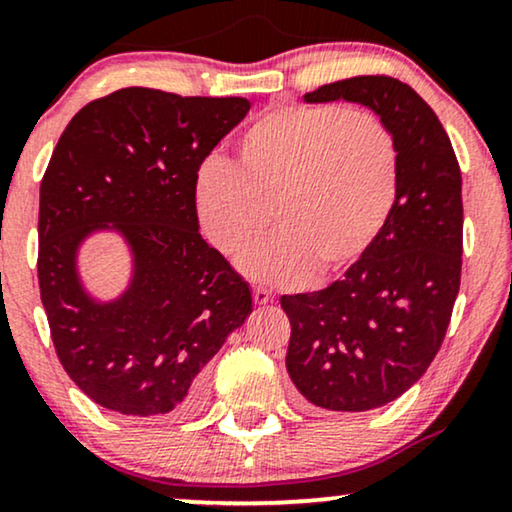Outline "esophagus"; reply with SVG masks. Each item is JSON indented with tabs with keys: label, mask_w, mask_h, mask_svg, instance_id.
Instances as JSON below:
<instances>
[{
	"label": "esophagus",
	"mask_w": 512,
	"mask_h": 512,
	"mask_svg": "<svg viewBox=\"0 0 512 512\" xmlns=\"http://www.w3.org/2000/svg\"><path fill=\"white\" fill-rule=\"evenodd\" d=\"M253 299H255V304H269V301H273L271 292L266 290V287H255V290H253Z\"/></svg>",
	"instance_id": "obj_1"
}]
</instances>
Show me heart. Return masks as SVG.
Instances as JSON below:
<instances>
[{"instance_id": "heart-1", "label": "heart", "mask_w": 512, "mask_h": 512, "mask_svg": "<svg viewBox=\"0 0 512 512\" xmlns=\"http://www.w3.org/2000/svg\"><path fill=\"white\" fill-rule=\"evenodd\" d=\"M239 167L206 160L194 181L201 227L239 255L273 222L276 239L246 257L276 285L352 269L383 234L399 199L401 153L383 118L341 104L276 106L236 143Z\"/></svg>"}]
</instances>
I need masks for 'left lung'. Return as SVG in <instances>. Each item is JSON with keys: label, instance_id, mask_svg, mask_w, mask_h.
<instances>
[{"label": "left lung", "instance_id": "1", "mask_svg": "<svg viewBox=\"0 0 512 512\" xmlns=\"http://www.w3.org/2000/svg\"><path fill=\"white\" fill-rule=\"evenodd\" d=\"M304 99L369 106L399 141V199L369 253L325 290L280 297L294 387L313 406L359 413L401 397L441 348L462 280V171L434 109L397 78H345Z\"/></svg>", "mask_w": 512, "mask_h": 512}]
</instances>
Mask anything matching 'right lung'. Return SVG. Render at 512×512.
Segmentation results:
<instances>
[{
    "label": "right lung",
    "instance_id": "add662e5",
    "mask_svg": "<svg viewBox=\"0 0 512 512\" xmlns=\"http://www.w3.org/2000/svg\"><path fill=\"white\" fill-rule=\"evenodd\" d=\"M250 111L243 97L122 88L85 104L41 178L39 290L69 378L141 420H181L204 401V366L253 311L246 280L199 234L194 181ZM113 224L135 253L130 290L97 305L75 250Z\"/></svg>",
    "mask_w": 512,
    "mask_h": 512
}]
</instances>
